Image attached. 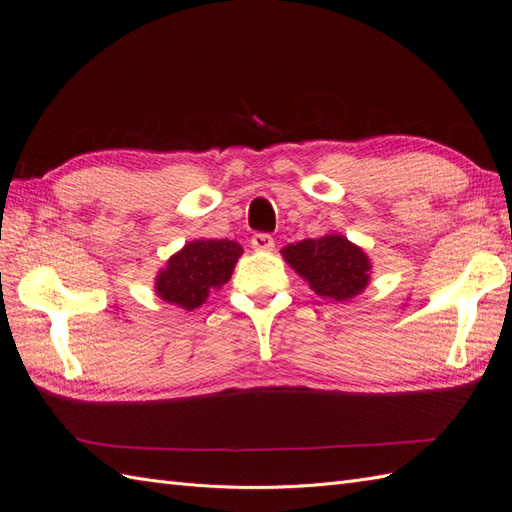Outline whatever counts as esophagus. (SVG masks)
Returning <instances> with one entry per match:
<instances>
[{
	"instance_id": "obj_1",
	"label": "esophagus",
	"mask_w": 512,
	"mask_h": 512,
	"mask_svg": "<svg viewBox=\"0 0 512 512\" xmlns=\"http://www.w3.org/2000/svg\"><path fill=\"white\" fill-rule=\"evenodd\" d=\"M251 246L255 251H272V248H275V240H272V235L268 233H255L251 237Z\"/></svg>"
}]
</instances>
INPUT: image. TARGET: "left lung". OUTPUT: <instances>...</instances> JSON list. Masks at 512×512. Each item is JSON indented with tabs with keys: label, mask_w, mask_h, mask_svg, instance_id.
Instances as JSON below:
<instances>
[{
	"label": "left lung",
	"mask_w": 512,
	"mask_h": 512,
	"mask_svg": "<svg viewBox=\"0 0 512 512\" xmlns=\"http://www.w3.org/2000/svg\"><path fill=\"white\" fill-rule=\"evenodd\" d=\"M281 253L310 288L327 299H353L368 283V257L342 235L288 244Z\"/></svg>",
	"instance_id": "left-lung-1"
}]
</instances>
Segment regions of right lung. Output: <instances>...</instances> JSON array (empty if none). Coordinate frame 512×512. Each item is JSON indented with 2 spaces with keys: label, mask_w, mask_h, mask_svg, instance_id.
<instances>
[{
  "label": "right lung",
  "mask_w": 512,
  "mask_h": 512,
  "mask_svg": "<svg viewBox=\"0 0 512 512\" xmlns=\"http://www.w3.org/2000/svg\"><path fill=\"white\" fill-rule=\"evenodd\" d=\"M242 246L231 240H196L170 257L168 268L157 277V294L163 301L196 310L211 290L231 279Z\"/></svg>",
  "instance_id": "add662e5"
}]
</instances>
